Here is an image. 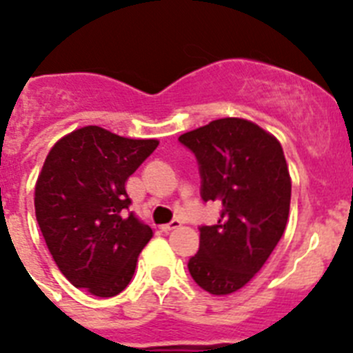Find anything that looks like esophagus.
<instances>
[{
    "instance_id": "34e87169",
    "label": "esophagus",
    "mask_w": 353,
    "mask_h": 353,
    "mask_svg": "<svg viewBox=\"0 0 353 353\" xmlns=\"http://www.w3.org/2000/svg\"><path fill=\"white\" fill-rule=\"evenodd\" d=\"M176 228H180V221H171V223H168V224H162L161 226V230L164 233H170V232H173V230H176Z\"/></svg>"
}]
</instances>
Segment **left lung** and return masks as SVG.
Here are the masks:
<instances>
[{
  "mask_svg": "<svg viewBox=\"0 0 353 353\" xmlns=\"http://www.w3.org/2000/svg\"><path fill=\"white\" fill-rule=\"evenodd\" d=\"M179 139L199 162L201 198L223 205L217 224L199 228L187 267L205 292L230 295L260 272L285 233L292 179L283 146L256 123L230 117Z\"/></svg>",
  "mask_w": 353,
  "mask_h": 353,
  "instance_id": "1",
  "label": "left lung"
}]
</instances>
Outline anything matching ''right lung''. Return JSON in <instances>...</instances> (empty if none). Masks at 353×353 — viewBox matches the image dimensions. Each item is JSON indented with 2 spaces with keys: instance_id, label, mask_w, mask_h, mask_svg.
Wrapping results in <instances>:
<instances>
[{
  "instance_id": "obj_1",
  "label": "right lung",
  "mask_w": 353,
  "mask_h": 353,
  "mask_svg": "<svg viewBox=\"0 0 353 353\" xmlns=\"http://www.w3.org/2000/svg\"><path fill=\"white\" fill-rule=\"evenodd\" d=\"M157 145L88 125L49 150L35 183V215L52 260L76 288L114 297L132 279L154 232L127 214L125 183Z\"/></svg>"
}]
</instances>
